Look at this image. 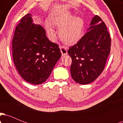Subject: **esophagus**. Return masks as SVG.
I'll return each mask as SVG.
<instances>
[{"mask_svg":"<svg viewBox=\"0 0 123 123\" xmlns=\"http://www.w3.org/2000/svg\"><path fill=\"white\" fill-rule=\"evenodd\" d=\"M60 48L61 52V54L62 55H65L67 54V53H68L67 47H65V46H61Z\"/></svg>","mask_w":123,"mask_h":123,"instance_id":"obj_1","label":"esophagus"}]
</instances>
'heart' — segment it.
<instances>
[{
    "label": "heart",
    "mask_w": 123,
    "mask_h": 123,
    "mask_svg": "<svg viewBox=\"0 0 123 123\" xmlns=\"http://www.w3.org/2000/svg\"><path fill=\"white\" fill-rule=\"evenodd\" d=\"M53 25L60 29V37L67 44H74L79 41L84 33V23L81 18L68 12L65 14L51 18L50 22L46 24L49 35L55 36V31Z\"/></svg>",
    "instance_id": "heart-1"
}]
</instances>
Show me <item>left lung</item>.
Listing matches in <instances>:
<instances>
[{
    "label": "left lung",
    "mask_w": 123,
    "mask_h": 123,
    "mask_svg": "<svg viewBox=\"0 0 123 123\" xmlns=\"http://www.w3.org/2000/svg\"><path fill=\"white\" fill-rule=\"evenodd\" d=\"M88 30L68 51L72 61V77L81 84L92 82L101 74L111 51L110 34L105 22L98 15L92 18Z\"/></svg>",
    "instance_id": "obj_1"
}]
</instances>
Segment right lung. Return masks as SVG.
Segmentation results:
<instances>
[{
  "label": "right lung",
  "mask_w": 123,
  "mask_h": 123,
  "mask_svg": "<svg viewBox=\"0 0 123 123\" xmlns=\"http://www.w3.org/2000/svg\"><path fill=\"white\" fill-rule=\"evenodd\" d=\"M27 14L15 28L12 55L17 70L27 82L40 84L49 78L61 56L59 45L48 39L40 25L32 24Z\"/></svg>",
  "instance_id": "obj_1"
}]
</instances>
